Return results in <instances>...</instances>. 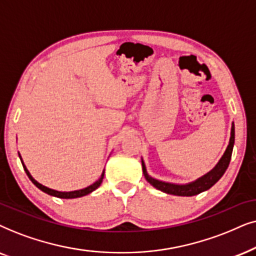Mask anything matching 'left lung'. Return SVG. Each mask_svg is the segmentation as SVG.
<instances>
[{"label": "left lung", "instance_id": "obj_1", "mask_svg": "<svg viewBox=\"0 0 256 256\" xmlns=\"http://www.w3.org/2000/svg\"><path fill=\"white\" fill-rule=\"evenodd\" d=\"M234 139H235V128H234V122L232 124V131H230V144H228L226 151H224L222 158L220 159V162L216 164V166L212 171L207 173L202 178H199L196 182L186 184V185H176V184H170L165 182H160L152 176H150L146 172L145 164L142 160V173H144L145 178L148 182L151 184L153 187H156V190H162L168 194H173V196H196V194L204 192L210 188L221 176H224V173L226 172V170L230 165V158H232V152H233V146H234Z\"/></svg>", "mask_w": 256, "mask_h": 256}]
</instances>
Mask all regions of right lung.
Returning <instances> with one entry per match:
<instances>
[{
  "mask_svg": "<svg viewBox=\"0 0 256 256\" xmlns=\"http://www.w3.org/2000/svg\"><path fill=\"white\" fill-rule=\"evenodd\" d=\"M18 156H20V153H18ZM20 158H21V156H20ZM21 162H22L23 168H24V171H26V176H29V179L32 180L34 185H36V187H38V188H40V190H43L44 193L49 194V196H57V198H62V199H74V198H80V196H86V194H90L91 192H94V190L98 188V187L100 186V184H102V182H103V178H104V171H103V173H102V176H100V178L98 179L96 182L92 184V185H90V186L85 187V188H83V190H72V192H60V190H51V188H49V187H46V186H43L42 184L37 182L36 180L32 178V174H30L28 170H26V165H24V164H23V160H22V158H21Z\"/></svg>",
  "mask_w": 256,
  "mask_h": 256,
  "instance_id": "add662e5",
  "label": "right lung"
}]
</instances>
